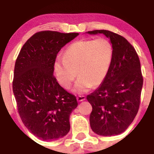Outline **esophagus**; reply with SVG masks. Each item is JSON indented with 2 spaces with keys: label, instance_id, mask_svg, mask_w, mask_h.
<instances>
[{
  "label": "esophagus",
  "instance_id": "esophagus-1",
  "mask_svg": "<svg viewBox=\"0 0 154 154\" xmlns=\"http://www.w3.org/2000/svg\"><path fill=\"white\" fill-rule=\"evenodd\" d=\"M77 100L78 102L84 101V100H85V96H78L77 97Z\"/></svg>",
  "mask_w": 154,
  "mask_h": 154
}]
</instances>
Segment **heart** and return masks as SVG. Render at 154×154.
<instances>
[{
  "label": "heart",
  "instance_id": "b5f03b06",
  "mask_svg": "<svg viewBox=\"0 0 154 154\" xmlns=\"http://www.w3.org/2000/svg\"><path fill=\"white\" fill-rule=\"evenodd\" d=\"M113 56V46L106 38L74 42L66 48L63 57H57L54 62L57 80L61 86L69 89L78 74L80 77L73 91L85 93L93 85L99 86L104 82L112 63Z\"/></svg>",
  "mask_w": 154,
  "mask_h": 154
}]
</instances>
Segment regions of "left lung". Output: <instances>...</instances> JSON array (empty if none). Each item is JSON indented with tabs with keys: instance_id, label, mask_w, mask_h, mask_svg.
Returning a JSON list of instances; mask_svg holds the SVG:
<instances>
[{
	"instance_id": "obj_1",
	"label": "left lung",
	"mask_w": 154,
	"mask_h": 154,
	"mask_svg": "<svg viewBox=\"0 0 154 154\" xmlns=\"http://www.w3.org/2000/svg\"><path fill=\"white\" fill-rule=\"evenodd\" d=\"M103 34L114 48L112 63L106 80L87 96L92 106L90 125L95 134L111 137L122 134L138 112L143 77L135 48L121 35L108 30L87 32Z\"/></svg>"
}]
</instances>
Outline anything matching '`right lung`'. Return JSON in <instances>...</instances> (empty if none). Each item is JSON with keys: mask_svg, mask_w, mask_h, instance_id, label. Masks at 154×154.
<instances>
[{"mask_svg": "<svg viewBox=\"0 0 154 154\" xmlns=\"http://www.w3.org/2000/svg\"><path fill=\"white\" fill-rule=\"evenodd\" d=\"M78 35L37 32L23 46L16 60L12 88L18 113L27 129L42 140H58L70 130V114L78 103L53 74L57 53Z\"/></svg>", "mask_w": 154, "mask_h": 154, "instance_id": "obj_1", "label": "right lung"}]
</instances>
